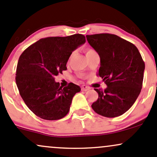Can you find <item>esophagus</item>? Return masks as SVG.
<instances>
[{"label": "esophagus", "instance_id": "obj_1", "mask_svg": "<svg viewBox=\"0 0 157 157\" xmlns=\"http://www.w3.org/2000/svg\"><path fill=\"white\" fill-rule=\"evenodd\" d=\"M90 89V87L89 86H87V85H82V91H87Z\"/></svg>", "mask_w": 157, "mask_h": 157}]
</instances>
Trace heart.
<instances>
[{
    "label": "heart",
    "mask_w": 157,
    "mask_h": 157,
    "mask_svg": "<svg viewBox=\"0 0 157 157\" xmlns=\"http://www.w3.org/2000/svg\"><path fill=\"white\" fill-rule=\"evenodd\" d=\"M95 52V51L93 50V49H91V48H87V49H86V55H88V54L91 53V52Z\"/></svg>",
    "instance_id": "obj_1"
}]
</instances>
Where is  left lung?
<instances>
[{
  "label": "left lung",
  "instance_id": "obj_1",
  "mask_svg": "<svg viewBox=\"0 0 157 157\" xmlns=\"http://www.w3.org/2000/svg\"><path fill=\"white\" fill-rule=\"evenodd\" d=\"M86 37L100 57L97 75L107 86L104 90L95 88L98 98L91 107L96 113L105 117L122 115L141 92L145 62L134 44L116 35L101 33Z\"/></svg>",
  "mask_w": 157,
  "mask_h": 157
}]
</instances>
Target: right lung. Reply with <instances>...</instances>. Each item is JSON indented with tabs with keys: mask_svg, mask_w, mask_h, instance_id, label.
I'll return each instance as SVG.
<instances>
[{
	"mask_svg": "<svg viewBox=\"0 0 157 157\" xmlns=\"http://www.w3.org/2000/svg\"><path fill=\"white\" fill-rule=\"evenodd\" d=\"M85 41L82 34L47 37L27 47L19 57L15 74L17 89L37 117L58 120L68 113L72 99L81 88L72 82L61 87L54 77L67 70L73 51Z\"/></svg>",
	"mask_w": 157,
	"mask_h": 157,
	"instance_id": "add662e5",
	"label": "right lung"
}]
</instances>
